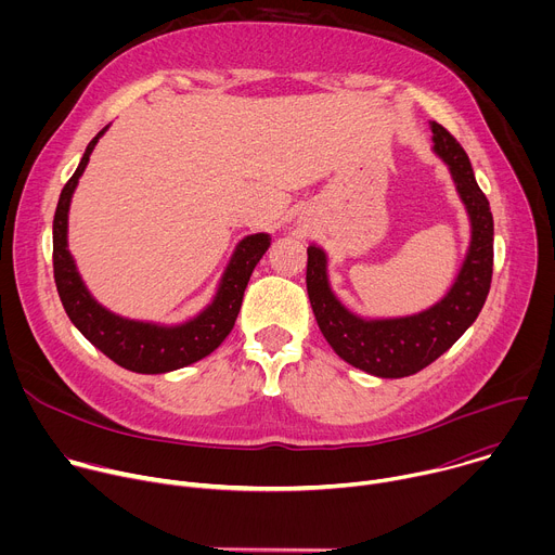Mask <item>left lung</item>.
<instances>
[{"instance_id":"8db88e82","label":"left lung","mask_w":555,"mask_h":555,"mask_svg":"<svg viewBox=\"0 0 555 555\" xmlns=\"http://www.w3.org/2000/svg\"><path fill=\"white\" fill-rule=\"evenodd\" d=\"M433 151L448 165L469 217V248L448 294L433 307L400 319H362L334 294L327 255L307 248V294L325 340L351 366L377 377H406L446 353L477 321L494 266V219L463 146L439 122H430Z\"/></svg>"}]
</instances>
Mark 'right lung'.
I'll list each match as a JSON object with an SVG mask.
<instances>
[{
  "label": "right lung",
  "instance_id": "right-lung-1",
  "mask_svg": "<svg viewBox=\"0 0 555 555\" xmlns=\"http://www.w3.org/2000/svg\"><path fill=\"white\" fill-rule=\"evenodd\" d=\"M109 129H101L88 144L81 163L61 191L52 223V266L59 298L74 327L96 349H101L118 366L133 373H169L210 356L232 332L236 313L242 309L244 292L253 270L270 248V234H248L236 244L230 263L223 270L217 294L195 319L182 325H155L122 319L103 307L86 287L67 250V212L78 178L83 176L99 138Z\"/></svg>",
  "mask_w": 555,
  "mask_h": 555
}]
</instances>
